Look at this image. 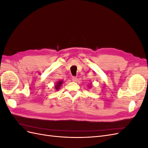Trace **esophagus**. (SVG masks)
<instances>
[{"mask_svg": "<svg viewBox=\"0 0 148 148\" xmlns=\"http://www.w3.org/2000/svg\"><path fill=\"white\" fill-rule=\"evenodd\" d=\"M71 79H72L73 82H76L77 80V78L76 77H72V78H71Z\"/></svg>", "mask_w": 148, "mask_h": 148, "instance_id": "34e87169", "label": "esophagus"}]
</instances>
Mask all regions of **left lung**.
<instances>
[{
  "label": "left lung",
  "instance_id": "left-lung-1",
  "mask_svg": "<svg viewBox=\"0 0 148 148\" xmlns=\"http://www.w3.org/2000/svg\"><path fill=\"white\" fill-rule=\"evenodd\" d=\"M89 86V88H90V86Z\"/></svg>",
  "mask_w": 148,
  "mask_h": 148
}]
</instances>
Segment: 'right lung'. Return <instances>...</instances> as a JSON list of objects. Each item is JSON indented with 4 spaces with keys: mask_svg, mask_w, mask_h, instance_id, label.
Wrapping results in <instances>:
<instances>
[{
    "mask_svg": "<svg viewBox=\"0 0 148 148\" xmlns=\"http://www.w3.org/2000/svg\"><path fill=\"white\" fill-rule=\"evenodd\" d=\"M63 83H64V82L62 81V80H61V81H59V82H57L56 84L55 85V89H56V91L59 90V89L60 88V87H61V86H62V84H63Z\"/></svg>",
    "mask_w": 148,
    "mask_h": 148,
    "instance_id": "1",
    "label": "right lung"
}]
</instances>
